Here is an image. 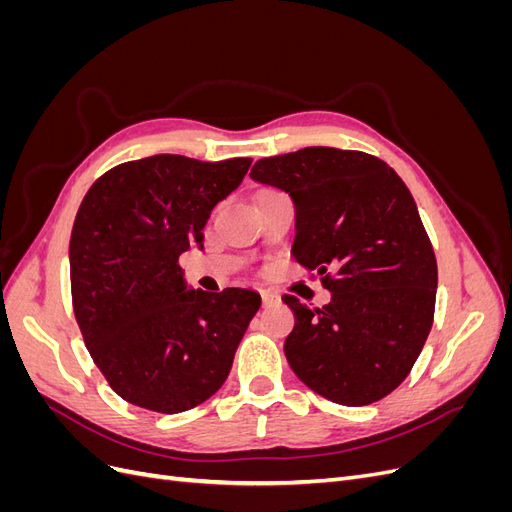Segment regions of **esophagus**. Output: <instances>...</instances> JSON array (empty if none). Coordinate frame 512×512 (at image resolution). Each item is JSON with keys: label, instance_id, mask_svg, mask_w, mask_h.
I'll return each mask as SVG.
<instances>
[{"label": "esophagus", "instance_id": "34e87169", "mask_svg": "<svg viewBox=\"0 0 512 512\" xmlns=\"http://www.w3.org/2000/svg\"><path fill=\"white\" fill-rule=\"evenodd\" d=\"M277 303V297L271 292H262V305L269 307V305H275Z\"/></svg>", "mask_w": 512, "mask_h": 512}]
</instances>
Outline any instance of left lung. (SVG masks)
<instances>
[{
  "instance_id": "1",
  "label": "left lung",
  "mask_w": 512,
  "mask_h": 512,
  "mask_svg": "<svg viewBox=\"0 0 512 512\" xmlns=\"http://www.w3.org/2000/svg\"><path fill=\"white\" fill-rule=\"evenodd\" d=\"M250 177L290 194L292 256L331 290L322 309L282 297L292 371L335 404H374L410 374L436 309L438 262L410 190L380 158L333 147L262 158Z\"/></svg>"
}]
</instances>
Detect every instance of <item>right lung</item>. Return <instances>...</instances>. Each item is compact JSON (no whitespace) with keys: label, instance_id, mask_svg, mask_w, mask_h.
Here are the masks:
<instances>
[{"label":"right lung","instance_id":"right-lung-1","mask_svg":"<svg viewBox=\"0 0 512 512\" xmlns=\"http://www.w3.org/2000/svg\"><path fill=\"white\" fill-rule=\"evenodd\" d=\"M250 164L160 153L106 170L85 194L70 237L72 307L91 359L128 404L185 412L228 378L260 294L188 290L179 256L203 247L211 209Z\"/></svg>","mask_w":512,"mask_h":512}]
</instances>
